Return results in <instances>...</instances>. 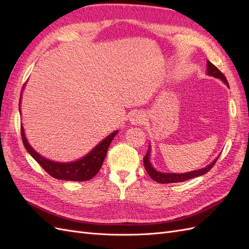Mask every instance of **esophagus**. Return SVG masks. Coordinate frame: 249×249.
I'll use <instances>...</instances> for the list:
<instances>
[{
  "mask_svg": "<svg viewBox=\"0 0 249 249\" xmlns=\"http://www.w3.org/2000/svg\"><path fill=\"white\" fill-rule=\"evenodd\" d=\"M129 120L131 124L133 125H137V124H144V122L146 120V116H145V113L142 112V111H137L135 110L131 113V115L129 117Z\"/></svg>",
  "mask_w": 249,
  "mask_h": 249,
  "instance_id": "esophagus-1",
  "label": "esophagus"
}]
</instances>
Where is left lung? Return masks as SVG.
<instances>
[{
    "label": "left lung",
    "mask_w": 249,
    "mask_h": 249,
    "mask_svg": "<svg viewBox=\"0 0 249 249\" xmlns=\"http://www.w3.org/2000/svg\"><path fill=\"white\" fill-rule=\"evenodd\" d=\"M207 74L208 76L221 80L224 84L230 88L227 78H225L223 76V73L219 70H218L215 65L211 63L209 60L207 61ZM150 152H152V148H150V144H149L147 153H146L145 157L143 158V163H144V167H145L146 172L148 173V176L154 180H156V182L160 183V184L185 182V180H187V179H190V178H196L199 176H203L205 173H207L211 168L214 166V164L216 163L217 159L219 158V156H218L213 162H211L209 165H207L206 167L197 169V170H192V171H188V172H184V173H172V172H162V171L157 170L153 166L152 162H150Z\"/></svg>",
    "instance_id": "left-lung-1"
}]
</instances>
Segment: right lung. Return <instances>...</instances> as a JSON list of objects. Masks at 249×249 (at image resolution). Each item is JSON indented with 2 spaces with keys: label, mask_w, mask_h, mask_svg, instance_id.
<instances>
[{
  "label": "right lung",
  "mask_w": 249,
  "mask_h": 249,
  "mask_svg": "<svg viewBox=\"0 0 249 249\" xmlns=\"http://www.w3.org/2000/svg\"><path fill=\"white\" fill-rule=\"evenodd\" d=\"M26 84L22 86V90L25 89ZM19 97V113L20 111V103H21V93ZM20 131H21V139L24 142V145L27 149V152L31 155L35 161L38 163L40 166L46 170L50 176L55 178L57 179H64V180H72V182H83V180H88L92 178L99 170L101 169L103 162L105 160V157L107 155V150L112 142L113 138L115 137V135L119 132L118 130L114 131L113 133L109 134L108 136L103 139L99 144H96L90 152L85 155L84 157L80 158L78 160L71 161V162H57L48 159V158L41 156L39 153H37L36 150L30 144L27 137L25 129L22 126V124H20Z\"/></svg>",
  "instance_id": "obj_1"
}]
</instances>
